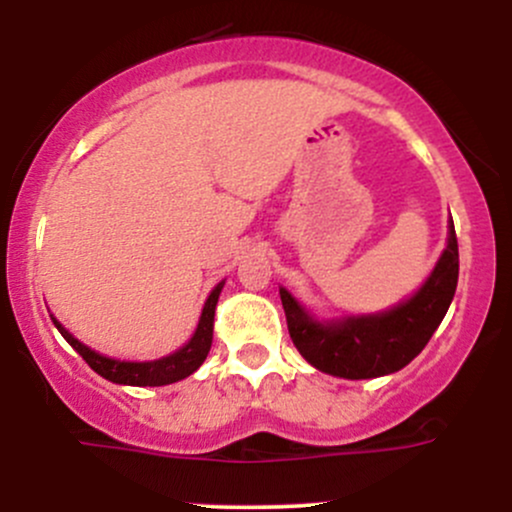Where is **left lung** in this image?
Listing matches in <instances>:
<instances>
[{"mask_svg":"<svg viewBox=\"0 0 512 512\" xmlns=\"http://www.w3.org/2000/svg\"><path fill=\"white\" fill-rule=\"evenodd\" d=\"M460 274L455 226L426 284L385 313L317 322L286 289H279L289 334L310 366L346 380H366L404 368L424 351L448 313Z\"/></svg>","mask_w":512,"mask_h":512,"instance_id":"8db88e82","label":"left lung"}]
</instances>
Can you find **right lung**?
Masks as SVG:
<instances>
[{
    "mask_svg": "<svg viewBox=\"0 0 512 512\" xmlns=\"http://www.w3.org/2000/svg\"><path fill=\"white\" fill-rule=\"evenodd\" d=\"M221 289H223V281L209 293L207 303H204L202 317H199V325L195 334H192L190 342L182 346V349L175 351V354L158 358V361L134 363V361H115V358L101 356L98 351L88 349L86 344H81L79 339L72 337V334L64 330L55 317H52V322H55V327L60 330L62 337L74 346V351H79L81 358H84L88 366L96 370L98 375H103L105 380H110V383L134 385V387H161V385L178 383V380L187 378V375L195 373V370L204 363V358H207L211 349V339H214V313H216V303H219Z\"/></svg>",
    "mask_w": 512,
    "mask_h": 512,
    "instance_id": "obj_1",
    "label": "right lung"
}]
</instances>
